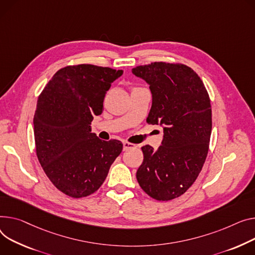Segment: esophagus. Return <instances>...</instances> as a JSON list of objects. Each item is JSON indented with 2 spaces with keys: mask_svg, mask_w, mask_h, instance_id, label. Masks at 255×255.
<instances>
[{
  "mask_svg": "<svg viewBox=\"0 0 255 255\" xmlns=\"http://www.w3.org/2000/svg\"><path fill=\"white\" fill-rule=\"evenodd\" d=\"M135 146H136V145H135L134 143H131L129 141H123V148H124V150H127L129 148H133Z\"/></svg>",
  "mask_w": 255,
  "mask_h": 255,
  "instance_id": "esophagus-1",
  "label": "esophagus"
}]
</instances>
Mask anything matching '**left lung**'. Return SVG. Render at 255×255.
<instances>
[{
	"label": "left lung",
	"mask_w": 255,
	"mask_h": 255,
	"mask_svg": "<svg viewBox=\"0 0 255 255\" xmlns=\"http://www.w3.org/2000/svg\"><path fill=\"white\" fill-rule=\"evenodd\" d=\"M132 73L146 81L152 94L146 122L164 130L157 150L141 147L136 178L152 199L172 200L191 188L205 163L212 129L209 94L198 74L182 63L156 61Z\"/></svg>",
	"instance_id": "obj_1"
}]
</instances>
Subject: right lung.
<instances>
[{
	"instance_id": "obj_1",
	"label": "right lung",
	"mask_w": 255,
	"mask_h": 255,
	"mask_svg": "<svg viewBox=\"0 0 255 255\" xmlns=\"http://www.w3.org/2000/svg\"><path fill=\"white\" fill-rule=\"evenodd\" d=\"M122 70L94 64L67 65L55 73L39 95L33 117L36 152L44 172L64 195L79 199L95 193L123 143L91 133L93 116Z\"/></svg>"
}]
</instances>
